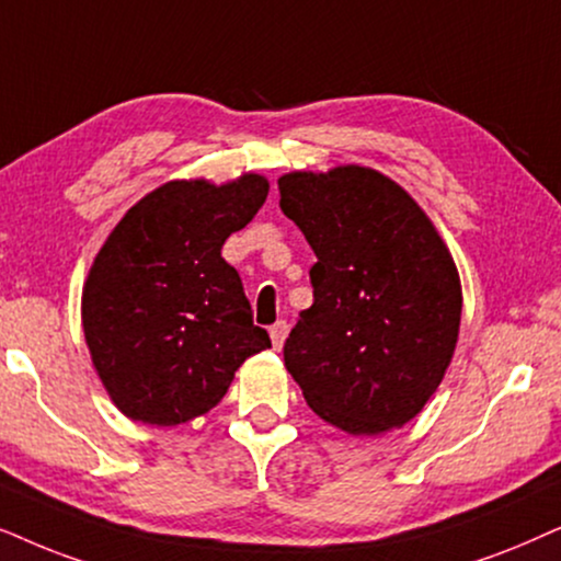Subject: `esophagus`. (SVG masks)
Masks as SVG:
<instances>
[{
    "mask_svg": "<svg viewBox=\"0 0 561 561\" xmlns=\"http://www.w3.org/2000/svg\"><path fill=\"white\" fill-rule=\"evenodd\" d=\"M287 333H289V325H287V320H276V323H274L272 328H268V335H272V343H274V348H282V343H285Z\"/></svg>",
    "mask_w": 561,
    "mask_h": 561,
    "instance_id": "esophagus-1",
    "label": "esophagus"
}]
</instances>
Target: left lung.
I'll return each instance as SVG.
<instances>
[{"instance_id": "left-lung-1", "label": "left lung", "mask_w": 561, "mask_h": 561, "mask_svg": "<svg viewBox=\"0 0 561 561\" xmlns=\"http://www.w3.org/2000/svg\"><path fill=\"white\" fill-rule=\"evenodd\" d=\"M279 207L308 238L312 305L285 341L305 402L346 433H382L421 413L459 335L451 253L413 197L377 171L279 179Z\"/></svg>"}]
</instances>
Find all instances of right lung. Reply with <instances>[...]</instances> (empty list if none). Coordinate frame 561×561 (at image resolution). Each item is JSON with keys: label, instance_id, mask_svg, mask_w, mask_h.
Masks as SVG:
<instances>
[{"label": "right lung", "instance_id": "add662e5", "mask_svg": "<svg viewBox=\"0 0 561 561\" xmlns=\"http://www.w3.org/2000/svg\"><path fill=\"white\" fill-rule=\"evenodd\" d=\"M268 182H169L133 205L96 253L81 320L110 398L133 421L176 425L218 405L236 369L272 348L220 256Z\"/></svg>", "mask_w": 561, "mask_h": 561}]
</instances>
